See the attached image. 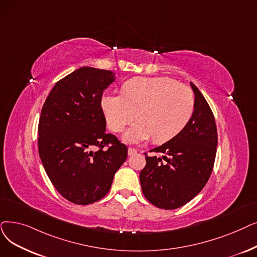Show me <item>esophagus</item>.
I'll list each match as a JSON object with an SVG mask.
<instances>
[{"mask_svg":"<svg viewBox=\"0 0 257 257\" xmlns=\"http://www.w3.org/2000/svg\"><path fill=\"white\" fill-rule=\"evenodd\" d=\"M138 151H137V149H135V148H129L128 149V155L129 156H131V155H133V154H136Z\"/></svg>","mask_w":257,"mask_h":257,"instance_id":"esophagus-1","label":"esophagus"}]
</instances>
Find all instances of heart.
I'll return each instance as SVG.
<instances>
[{"label": "heart", "mask_w": 257, "mask_h": 257, "mask_svg": "<svg viewBox=\"0 0 257 257\" xmlns=\"http://www.w3.org/2000/svg\"><path fill=\"white\" fill-rule=\"evenodd\" d=\"M121 94H106L102 108L109 128L120 132L138 117L124 136L128 143L152 136L164 143L177 136L190 121L195 108L194 93L186 85L166 76L135 77L121 87Z\"/></svg>", "instance_id": "obj_1"}]
</instances>
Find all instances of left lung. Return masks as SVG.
I'll return each mask as SVG.
<instances>
[{
  "label": "left lung",
  "mask_w": 257,
  "mask_h": 257,
  "mask_svg": "<svg viewBox=\"0 0 257 257\" xmlns=\"http://www.w3.org/2000/svg\"><path fill=\"white\" fill-rule=\"evenodd\" d=\"M194 113L188 125L173 139L150 152L162 158L146 156L140 173L142 190L155 207L177 209L194 198L207 184L215 161L217 129L212 110L197 87Z\"/></svg>",
  "instance_id": "1"
}]
</instances>
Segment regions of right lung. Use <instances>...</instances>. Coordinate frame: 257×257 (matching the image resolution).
Instances as JSON below:
<instances>
[{"mask_svg":"<svg viewBox=\"0 0 257 257\" xmlns=\"http://www.w3.org/2000/svg\"><path fill=\"white\" fill-rule=\"evenodd\" d=\"M114 80L112 71L82 67L54 85L41 111L38 144L44 169L58 192L76 205L103 198L127 159V146L106 132L101 106Z\"/></svg>","mask_w":257,"mask_h":257,"instance_id":"obj_1","label":"right lung"}]
</instances>
